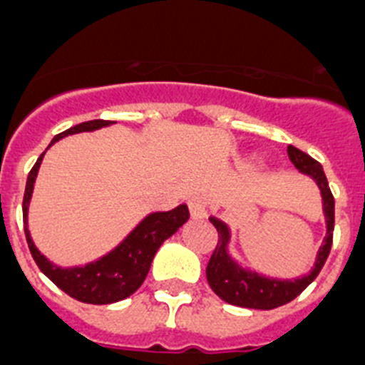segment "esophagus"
I'll return each mask as SVG.
<instances>
[{
    "instance_id": "1",
    "label": "esophagus",
    "mask_w": 365,
    "mask_h": 365,
    "mask_svg": "<svg viewBox=\"0 0 365 365\" xmlns=\"http://www.w3.org/2000/svg\"><path fill=\"white\" fill-rule=\"evenodd\" d=\"M187 205H189V212L192 220H203L207 216V200L202 198V196H192L187 202Z\"/></svg>"
}]
</instances>
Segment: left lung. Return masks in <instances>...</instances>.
Instances as JSON below:
<instances>
[{
    "label": "left lung",
    "mask_w": 365,
    "mask_h": 365,
    "mask_svg": "<svg viewBox=\"0 0 365 365\" xmlns=\"http://www.w3.org/2000/svg\"><path fill=\"white\" fill-rule=\"evenodd\" d=\"M287 156L298 170H302L304 175L311 176L314 182L318 183L322 190V198H324V212H326L327 220V236L324 240V245L318 251L317 264H314L313 271L304 278L298 280H269V278L258 277L256 272H249L240 269L235 262L229 258L227 242H229V229L225 223H222L216 218H209L212 223V227L218 232V242L212 251L209 264H207L205 274L207 282L211 285V289L222 298L223 302H227L231 305H238V307H249V309H274L280 305L289 304L291 300L298 297L314 278L318 277V272L322 271L324 264H326L327 256H329L331 245H333V229H334V198L333 192L329 189L324 169L320 163L314 158H311L309 154H305L304 150L297 149V147H287Z\"/></svg>",
    "instance_id": "left-lung-1"
}]
</instances>
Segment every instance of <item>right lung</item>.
Masks as SVG:
<instances>
[{
	"label": "right lung",
	"mask_w": 365,
	"mask_h": 365,
	"mask_svg": "<svg viewBox=\"0 0 365 365\" xmlns=\"http://www.w3.org/2000/svg\"><path fill=\"white\" fill-rule=\"evenodd\" d=\"M109 123H114V121H83L80 125L71 127V129L63 130L58 136H54L51 145L54 142H58L60 138L68 136V134L100 129V127L109 125ZM43 154L39 156L38 162L34 163V167L29 173L25 195H23L25 238H27L29 249H31V255L34 258L36 265L63 293H67L74 300L83 302V304L105 305L114 304V302H120L123 298L130 297L143 284V280H145L147 272L150 269V262H153L154 255L160 249V245L169 236L175 235L183 223L189 220V209H187V205H178L176 209L167 212H154V215H149L114 251H110L109 255L100 258V260L91 262V264L83 265V267L61 269L58 265L51 264L36 249L34 242L31 238V232L27 229L29 202H31L32 187H34V180L36 175H38L39 163H41Z\"/></svg>",
	"instance_id": "1"
}]
</instances>
